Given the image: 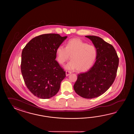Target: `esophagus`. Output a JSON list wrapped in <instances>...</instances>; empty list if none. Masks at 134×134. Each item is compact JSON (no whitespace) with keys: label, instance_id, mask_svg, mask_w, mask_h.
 Instances as JSON below:
<instances>
[{"label":"esophagus","instance_id":"1","mask_svg":"<svg viewBox=\"0 0 134 134\" xmlns=\"http://www.w3.org/2000/svg\"><path fill=\"white\" fill-rule=\"evenodd\" d=\"M71 72H70V71H66V76H68L69 75H70V74H71Z\"/></svg>","mask_w":134,"mask_h":134}]
</instances>
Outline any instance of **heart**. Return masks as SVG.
Returning <instances> with one entry per match:
<instances>
[{
  "instance_id": "obj_1",
  "label": "heart",
  "mask_w": 134,
  "mask_h": 134,
  "mask_svg": "<svg viewBox=\"0 0 134 134\" xmlns=\"http://www.w3.org/2000/svg\"><path fill=\"white\" fill-rule=\"evenodd\" d=\"M70 57L71 61L66 65V69H76L79 72H84L94 63L97 49L94 46L88 44L79 38H74L68 41L66 47L60 46L57 50V59L61 65H64Z\"/></svg>"
}]
</instances>
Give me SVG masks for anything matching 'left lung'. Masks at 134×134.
Wrapping results in <instances>:
<instances>
[{"mask_svg": "<svg viewBox=\"0 0 134 134\" xmlns=\"http://www.w3.org/2000/svg\"><path fill=\"white\" fill-rule=\"evenodd\" d=\"M97 49L96 61L88 71L77 75L74 85L75 92L81 97L92 99L108 90L116 77L119 58L113 46L96 36H86Z\"/></svg>", "mask_w": 134, "mask_h": 134, "instance_id": "obj_1", "label": "left lung"}]
</instances>
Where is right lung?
<instances>
[{
	"instance_id": "add662e5",
	"label": "right lung",
	"mask_w": 134,
	"mask_h": 134,
	"mask_svg": "<svg viewBox=\"0 0 134 134\" xmlns=\"http://www.w3.org/2000/svg\"><path fill=\"white\" fill-rule=\"evenodd\" d=\"M67 38L48 34L34 37L23 49L20 68L29 90L34 96L46 99L60 89L66 72L55 60L57 50Z\"/></svg>"
}]
</instances>
